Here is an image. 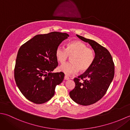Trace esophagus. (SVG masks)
Returning a JSON list of instances; mask_svg holds the SVG:
<instances>
[{
    "instance_id": "1",
    "label": "esophagus",
    "mask_w": 130,
    "mask_h": 130,
    "mask_svg": "<svg viewBox=\"0 0 130 130\" xmlns=\"http://www.w3.org/2000/svg\"><path fill=\"white\" fill-rule=\"evenodd\" d=\"M64 79L65 80H69V77L65 75V76H64Z\"/></svg>"
}]
</instances>
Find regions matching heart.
I'll list each match as a JSON object with an SVG mask.
<instances>
[{
    "label": "heart",
    "instance_id": "1",
    "mask_svg": "<svg viewBox=\"0 0 130 130\" xmlns=\"http://www.w3.org/2000/svg\"><path fill=\"white\" fill-rule=\"evenodd\" d=\"M55 57L60 63H64L71 56V61L65 63L59 67L60 71L67 75H71L78 73L87 71L94 62L95 54L94 50L88 47L85 43L80 41H74L69 43L66 48L58 46L55 51Z\"/></svg>",
    "mask_w": 130,
    "mask_h": 130
}]
</instances>
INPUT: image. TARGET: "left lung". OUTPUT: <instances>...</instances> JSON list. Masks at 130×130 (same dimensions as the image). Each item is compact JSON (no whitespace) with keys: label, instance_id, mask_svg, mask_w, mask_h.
Returning a JSON list of instances; mask_svg holds the SVG:
<instances>
[{"label":"left lung","instance_id":"8db88e82","mask_svg":"<svg viewBox=\"0 0 130 130\" xmlns=\"http://www.w3.org/2000/svg\"><path fill=\"white\" fill-rule=\"evenodd\" d=\"M76 36L90 44L95 51V58L89 70L74 79L75 87L69 94L76 103L89 106L100 100L106 93L113 79L115 64L111 54L106 48L94 41Z\"/></svg>","mask_w":130,"mask_h":130}]
</instances>
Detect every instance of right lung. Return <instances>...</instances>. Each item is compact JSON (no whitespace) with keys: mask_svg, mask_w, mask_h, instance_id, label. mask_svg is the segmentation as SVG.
<instances>
[{"mask_svg":"<svg viewBox=\"0 0 130 130\" xmlns=\"http://www.w3.org/2000/svg\"><path fill=\"white\" fill-rule=\"evenodd\" d=\"M69 36L59 32L38 35L20 47L14 79L21 92L29 101L42 104L54 95L56 86L64 78L62 72L51 73L58 65L55 51Z\"/></svg>","mask_w":130,"mask_h":130,"instance_id":"1","label":"right lung"}]
</instances>
